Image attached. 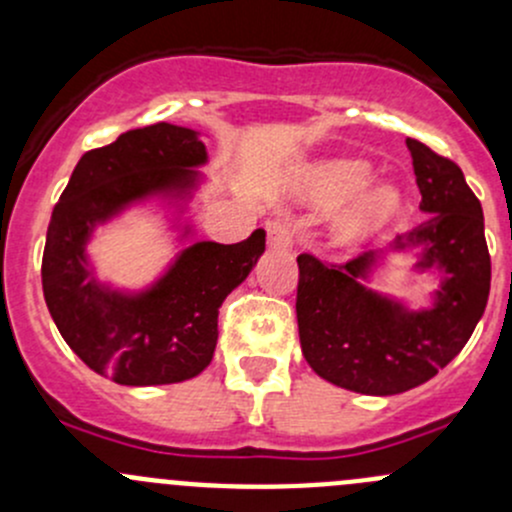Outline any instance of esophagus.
I'll return each mask as SVG.
<instances>
[{"label":"esophagus","mask_w":512,"mask_h":512,"mask_svg":"<svg viewBox=\"0 0 512 512\" xmlns=\"http://www.w3.org/2000/svg\"><path fill=\"white\" fill-rule=\"evenodd\" d=\"M267 242L275 250H292L294 245V225L285 218H277L267 223Z\"/></svg>","instance_id":"34e87169"}]
</instances>
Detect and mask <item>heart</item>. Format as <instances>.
<instances>
[{
    "label": "heart",
    "instance_id": "obj_1",
    "mask_svg": "<svg viewBox=\"0 0 512 512\" xmlns=\"http://www.w3.org/2000/svg\"><path fill=\"white\" fill-rule=\"evenodd\" d=\"M374 180L369 163L364 160H332V163L317 165L307 170L302 178V195L314 205L322 208H337L349 203L356 195L364 193ZM401 210L399 190L391 185L371 190L364 200L342 220L339 225V240L356 242L369 232L379 230L396 218Z\"/></svg>",
    "mask_w": 512,
    "mask_h": 512
}]
</instances>
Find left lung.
Here are the masks:
<instances>
[{
    "label": "left lung",
    "mask_w": 512,
    "mask_h": 512,
    "mask_svg": "<svg viewBox=\"0 0 512 512\" xmlns=\"http://www.w3.org/2000/svg\"><path fill=\"white\" fill-rule=\"evenodd\" d=\"M426 213L391 250H418V272L441 285L431 307L366 287L384 252H364L344 265L299 255L297 324L307 364L322 379L369 396H394L433 379L471 339L490 292V255L483 210L463 170L421 141L406 138Z\"/></svg>",
    "instance_id": "left-lung-1"
}]
</instances>
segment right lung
Returning a JSON list of instances; mask_svg holds the SVG:
<instances>
[{
	"label": "right lung",
	"instance_id": "obj_1",
	"mask_svg": "<svg viewBox=\"0 0 512 512\" xmlns=\"http://www.w3.org/2000/svg\"><path fill=\"white\" fill-rule=\"evenodd\" d=\"M208 151L193 128L173 123L126 131L84 153L46 230L41 285L64 342L96 374L123 386L193 379L213 361L218 309L265 252V230L235 245L185 247L148 289L121 292L96 280L86 245L133 203L163 198L185 210ZM190 225L183 227V237Z\"/></svg>",
	"mask_w": 512,
	"mask_h": 512
}]
</instances>
